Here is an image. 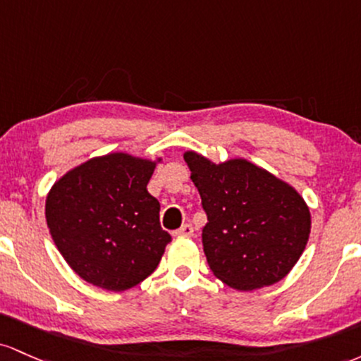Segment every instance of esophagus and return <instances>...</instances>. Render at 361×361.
Returning <instances> with one entry per match:
<instances>
[{"label":"esophagus","mask_w":361,"mask_h":361,"mask_svg":"<svg viewBox=\"0 0 361 361\" xmlns=\"http://www.w3.org/2000/svg\"><path fill=\"white\" fill-rule=\"evenodd\" d=\"M194 233V230H192V226L189 225V224H185V225H182L179 230H176V232H173V235H184V237H191V235Z\"/></svg>","instance_id":"obj_1"}]
</instances>
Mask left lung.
Segmentation results:
<instances>
[{"instance_id":"8db88e82","label":"left lung","mask_w":361,"mask_h":361,"mask_svg":"<svg viewBox=\"0 0 361 361\" xmlns=\"http://www.w3.org/2000/svg\"><path fill=\"white\" fill-rule=\"evenodd\" d=\"M184 160L208 214L202 247L214 276L238 291L281 281L309 242L302 194L245 159L214 164L189 149Z\"/></svg>"}]
</instances>
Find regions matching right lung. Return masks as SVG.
Segmentation results:
<instances>
[{"label": "right lung", "mask_w": 361, "mask_h": 361, "mask_svg": "<svg viewBox=\"0 0 361 361\" xmlns=\"http://www.w3.org/2000/svg\"><path fill=\"white\" fill-rule=\"evenodd\" d=\"M124 152L76 165L52 184L46 221L56 247L80 278L124 291L148 278L172 237L147 185L157 164Z\"/></svg>", "instance_id": "obj_1"}]
</instances>
